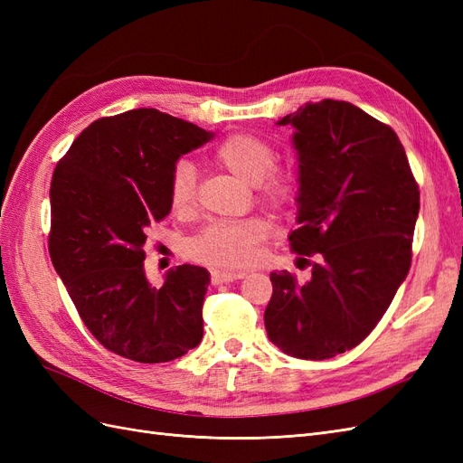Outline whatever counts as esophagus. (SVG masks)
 <instances>
[{
  "label": "esophagus",
  "instance_id": "34e87169",
  "mask_svg": "<svg viewBox=\"0 0 463 463\" xmlns=\"http://www.w3.org/2000/svg\"><path fill=\"white\" fill-rule=\"evenodd\" d=\"M245 276V272H220L214 270L210 279H213V284H223V282H235V279H241Z\"/></svg>",
  "mask_w": 463,
  "mask_h": 463
}]
</instances>
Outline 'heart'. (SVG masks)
Here are the masks:
<instances>
[{"instance_id":"heart-1","label":"heart","mask_w":463,"mask_h":463,"mask_svg":"<svg viewBox=\"0 0 463 463\" xmlns=\"http://www.w3.org/2000/svg\"><path fill=\"white\" fill-rule=\"evenodd\" d=\"M213 158L245 184L255 185L257 197L274 210L286 208L296 187L288 174L272 170V145L253 133H232L222 138ZM167 201L175 214H191L197 206V172L187 160L174 164L167 177ZM269 235V223L260 218L213 222L189 241V255L223 270H241L253 264L259 245Z\"/></svg>"}]
</instances>
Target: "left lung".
I'll return each mask as SVG.
<instances>
[{
	"mask_svg": "<svg viewBox=\"0 0 463 463\" xmlns=\"http://www.w3.org/2000/svg\"><path fill=\"white\" fill-rule=\"evenodd\" d=\"M278 125L296 129L299 162L289 245L317 262L305 284L270 272L264 326L291 357L330 359L367 338L408 276L419 187L398 135L354 104L309 102Z\"/></svg>",
	"mask_w": 463,
	"mask_h": 463,
	"instance_id": "obj_1",
	"label": "left lung"
}]
</instances>
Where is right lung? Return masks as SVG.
<instances>
[{"instance_id": "obj_1", "label": "right lung", "mask_w": 463, "mask_h": 463, "mask_svg": "<svg viewBox=\"0 0 463 463\" xmlns=\"http://www.w3.org/2000/svg\"><path fill=\"white\" fill-rule=\"evenodd\" d=\"M213 133L138 108L90 123L55 165L48 249L94 338L138 363H165L203 340L206 269L181 264L162 288L145 276L150 223L170 214L167 177Z\"/></svg>"}]
</instances>
